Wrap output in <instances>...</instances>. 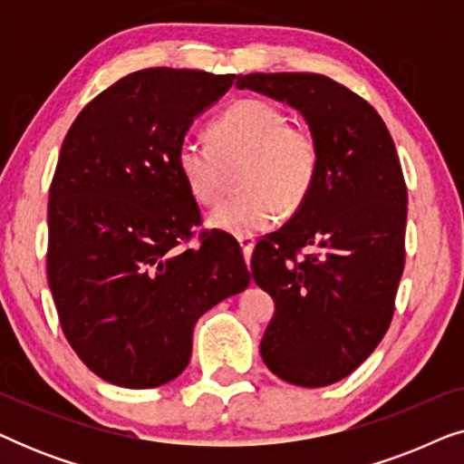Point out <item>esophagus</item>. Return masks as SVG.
Returning a JSON list of instances; mask_svg holds the SVG:
<instances>
[{
  "label": "esophagus",
  "mask_w": 464,
  "mask_h": 464,
  "mask_svg": "<svg viewBox=\"0 0 464 464\" xmlns=\"http://www.w3.org/2000/svg\"><path fill=\"white\" fill-rule=\"evenodd\" d=\"M238 245H240V249H243V256H245L246 266H251V256H253V246H256V238L240 237L238 238Z\"/></svg>",
  "instance_id": "obj_1"
}]
</instances>
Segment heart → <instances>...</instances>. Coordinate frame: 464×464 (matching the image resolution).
<instances>
[{
	"mask_svg": "<svg viewBox=\"0 0 464 464\" xmlns=\"http://www.w3.org/2000/svg\"><path fill=\"white\" fill-rule=\"evenodd\" d=\"M207 141L183 139L175 164L183 186L202 207L221 198L227 170L238 166V196L213 208L208 224L232 237H253L295 211L313 192L321 169L319 139L306 124L264 99H243L215 118Z\"/></svg>",
	"mask_w": 464,
	"mask_h": 464,
	"instance_id": "1",
	"label": "heart"
}]
</instances>
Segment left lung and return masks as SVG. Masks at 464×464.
I'll return each mask as SVG.
<instances>
[{
    "instance_id": "left-lung-1",
    "label": "left lung",
    "mask_w": 464,
    "mask_h": 464,
    "mask_svg": "<svg viewBox=\"0 0 464 464\" xmlns=\"http://www.w3.org/2000/svg\"><path fill=\"white\" fill-rule=\"evenodd\" d=\"M237 86L285 101L319 139L313 192L259 240L251 275L276 304L262 338L272 373L327 386L353 373L391 325L405 264L408 189L378 111L321 73H249ZM314 244L316 254H302Z\"/></svg>"
}]
</instances>
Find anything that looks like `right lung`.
I'll return each instance as SVG.
<instances>
[{
	"mask_svg": "<svg viewBox=\"0 0 464 464\" xmlns=\"http://www.w3.org/2000/svg\"><path fill=\"white\" fill-rule=\"evenodd\" d=\"M234 80L169 67L129 73L63 141L48 194V285L67 342L105 382L175 380L196 321L251 281L230 237H194L200 208L175 164L189 124Z\"/></svg>",
	"mask_w": 464,
	"mask_h": 464,
	"instance_id": "right-lung-1",
	"label": "right lung"
}]
</instances>
